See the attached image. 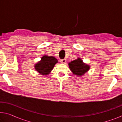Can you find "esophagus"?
<instances>
[{
  "label": "esophagus",
  "mask_w": 122,
  "mask_h": 122,
  "mask_svg": "<svg viewBox=\"0 0 122 122\" xmlns=\"http://www.w3.org/2000/svg\"><path fill=\"white\" fill-rule=\"evenodd\" d=\"M60 61H61V62L62 63H65L66 62V59L61 60Z\"/></svg>",
  "instance_id": "esophagus-1"
}]
</instances>
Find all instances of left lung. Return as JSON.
Returning <instances> with one entry per match:
<instances>
[{"label":"left lung","mask_w":122,"mask_h":122,"mask_svg":"<svg viewBox=\"0 0 122 122\" xmlns=\"http://www.w3.org/2000/svg\"><path fill=\"white\" fill-rule=\"evenodd\" d=\"M68 65L72 73L74 75L79 76L83 75L90 69V66L83 63V61L80 58L71 61Z\"/></svg>","instance_id":"left-lung-1"}]
</instances>
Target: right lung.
Listing matches in <instances>:
<instances>
[{
    "label": "right lung",
    "instance_id": "add662e5",
    "mask_svg": "<svg viewBox=\"0 0 122 122\" xmlns=\"http://www.w3.org/2000/svg\"><path fill=\"white\" fill-rule=\"evenodd\" d=\"M57 61V60L54 57L44 55L41 57V60L35 65V69L41 75H48Z\"/></svg>",
    "mask_w": 122,
    "mask_h": 122
}]
</instances>
